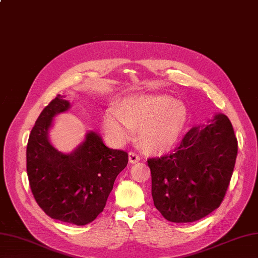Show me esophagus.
<instances>
[{
    "instance_id": "esophagus-1",
    "label": "esophagus",
    "mask_w": 258,
    "mask_h": 258,
    "mask_svg": "<svg viewBox=\"0 0 258 258\" xmlns=\"http://www.w3.org/2000/svg\"><path fill=\"white\" fill-rule=\"evenodd\" d=\"M140 160H141L140 156L138 155L137 153L129 152V162L131 163V164H135V163H138Z\"/></svg>"
}]
</instances>
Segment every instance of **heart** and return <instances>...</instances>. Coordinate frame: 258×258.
Returning <instances> with one entry per match:
<instances>
[{
    "instance_id": "obj_1",
    "label": "heart",
    "mask_w": 258,
    "mask_h": 258,
    "mask_svg": "<svg viewBox=\"0 0 258 258\" xmlns=\"http://www.w3.org/2000/svg\"><path fill=\"white\" fill-rule=\"evenodd\" d=\"M188 119L185 106L166 95H134L123 98L104 115V129L112 140L122 143L138 130L141 148L163 153L177 143Z\"/></svg>"
}]
</instances>
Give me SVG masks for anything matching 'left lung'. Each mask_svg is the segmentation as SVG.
<instances>
[{"mask_svg":"<svg viewBox=\"0 0 258 258\" xmlns=\"http://www.w3.org/2000/svg\"><path fill=\"white\" fill-rule=\"evenodd\" d=\"M236 155L237 140L225 115L192 127L173 153L148 160L155 208L175 223L208 216L222 203Z\"/></svg>","mask_w":258,"mask_h":258,"instance_id":"8db88e82","label":"left lung"}]
</instances>
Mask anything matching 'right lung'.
Here are the masks:
<instances>
[{
  "instance_id": "1",
  "label": "right lung",
  "mask_w": 258,
  "mask_h": 258,
  "mask_svg": "<svg viewBox=\"0 0 258 258\" xmlns=\"http://www.w3.org/2000/svg\"><path fill=\"white\" fill-rule=\"evenodd\" d=\"M64 97L52 99L31 129L27 175L34 198L46 215L85 225L104 210L116 177L128 164V153L106 147L95 131H89L71 153L56 150L49 140V130L53 118L71 107Z\"/></svg>"
}]
</instances>
